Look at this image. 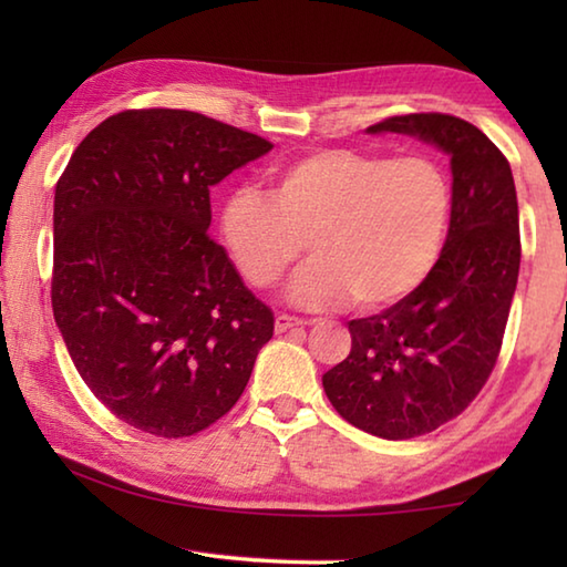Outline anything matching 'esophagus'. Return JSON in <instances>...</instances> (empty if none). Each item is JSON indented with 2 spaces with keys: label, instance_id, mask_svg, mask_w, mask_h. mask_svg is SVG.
<instances>
[{
  "label": "esophagus",
  "instance_id": "obj_1",
  "mask_svg": "<svg viewBox=\"0 0 567 567\" xmlns=\"http://www.w3.org/2000/svg\"><path fill=\"white\" fill-rule=\"evenodd\" d=\"M302 320L300 318H292V315H277L275 318V330L277 332H287V330H295V328H302Z\"/></svg>",
  "mask_w": 567,
  "mask_h": 567
}]
</instances>
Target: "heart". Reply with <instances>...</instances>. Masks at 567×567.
Listing matches in <instances>:
<instances>
[{
    "label": "heart",
    "instance_id": "b5f03b06",
    "mask_svg": "<svg viewBox=\"0 0 567 567\" xmlns=\"http://www.w3.org/2000/svg\"><path fill=\"white\" fill-rule=\"evenodd\" d=\"M270 195L237 189L223 239L245 280L267 290L310 249L290 300L328 310L395 305L433 270L453 209L445 169L430 157H382L330 147L272 172Z\"/></svg>",
    "mask_w": 567,
    "mask_h": 567
}]
</instances>
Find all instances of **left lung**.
Returning a JSON list of instances; mask_svg holds the SVG:
<instances>
[{
	"instance_id": "obj_1",
	"label": "left lung",
	"mask_w": 567,
	"mask_h": 567,
	"mask_svg": "<svg viewBox=\"0 0 567 567\" xmlns=\"http://www.w3.org/2000/svg\"><path fill=\"white\" fill-rule=\"evenodd\" d=\"M368 132H402L450 155L453 209L443 252L417 290L350 320L352 350L322 375L350 425L385 440L427 435L457 417L491 378L520 270L511 162L453 114H398Z\"/></svg>"
}]
</instances>
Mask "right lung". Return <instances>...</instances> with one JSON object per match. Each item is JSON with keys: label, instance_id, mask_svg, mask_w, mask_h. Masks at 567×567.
<instances>
[{"label": "right lung", "instance_id": "add662e5", "mask_svg": "<svg viewBox=\"0 0 567 567\" xmlns=\"http://www.w3.org/2000/svg\"><path fill=\"white\" fill-rule=\"evenodd\" d=\"M272 145L187 110H124L80 142L54 189L52 310L114 417L189 437L243 395L275 318L207 235L209 187Z\"/></svg>", "mask_w": 567, "mask_h": 567}]
</instances>
